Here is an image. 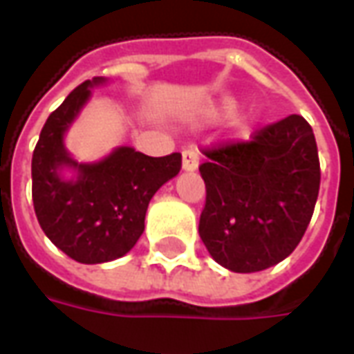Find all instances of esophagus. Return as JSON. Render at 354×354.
I'll return each mask as SVG.
<instances>
[{"label":"esophagus","instance_id":"34e87169","mask_svg":"<svg viewBox=\"0 0 354 354\" xmlns=\"http://www.w3.org/2000/svg\"><path fill=\"white\" fill-rule=\"evenodd\" d=\"M182 169L185 172H195L199 169V153L195 149H185L182 153Z\"/></svg>","mask_w":354,"mask_h":354}]
</instances>
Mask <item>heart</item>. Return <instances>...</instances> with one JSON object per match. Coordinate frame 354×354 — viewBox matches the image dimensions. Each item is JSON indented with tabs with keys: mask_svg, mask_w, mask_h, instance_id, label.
<instances>
[{
	"mask_svg": "<svg viewBox=\"0 0 354 354\" xmlns=\"http://www.w3.org/2000/svg\"><path fill=\"white\" fill-rule=\"evenodd\" d=\"M239 102L237 98H223L218 106L214 108V115L216 117H230L235 113V109H237ZM260 119V108L256 106V104H252V106H248V108L245 109V113L239 117V127H248V124L256 123Z\"/></svg>",
	"mask_w": 354,
	"mask_h": 354,
	"instance_id": "1",
	"label": "heart"
}]
</instances>
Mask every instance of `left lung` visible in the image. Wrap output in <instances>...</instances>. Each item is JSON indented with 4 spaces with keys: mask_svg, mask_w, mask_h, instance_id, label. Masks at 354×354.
I'll return each instance as SVG.
<instances>
[{
    "mask_svg": "<svg viewBox=\"0 0 354 354\" xmlns=\"http://www.w3.org/2000/svg\"><path fill=\"white\" fill-rule=\"evenodd\" d=\"M207 205L199 235L233 273H256L288 258L319 197L317 142L301 115L269 124L250 142L205 151Z\"/></svg>",
    "mask_w": 354,
    "mask_h": 354,
    "instance_id": "left-lung-1",
    "label": "left lung"
}]
</instances>
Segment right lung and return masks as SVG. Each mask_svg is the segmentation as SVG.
<instances>
[{
    "mask_svg": "<svg viewBox=\"0 0 354 354\" xmlns=\"http://www.w3.org/2000/svg\"><path fill=\"white\" fill-rule=\"evenodd\" d=\"M94 77L73 88L47 119L32 157V199L50 243L80 263H106L131 252L144 233L149 201L176 176L182 155L149 157L131 146L104 159L81 162L66 147V134L87 106Z\"/></svg>",
    "mask_w": 354,
    "mask_h": 354,
    "instance_id": "obj_1",
    "label": "right lung"
}]
</instances>
